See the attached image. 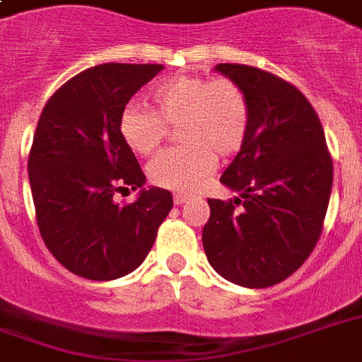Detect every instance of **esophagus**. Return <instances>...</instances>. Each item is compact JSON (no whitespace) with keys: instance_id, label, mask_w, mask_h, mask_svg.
Segmentation results:
<instances>
[{"instance_id":"esophagus-1","label":"esophagus","mask_w":362,"mask_h":362,"mask_svg":"<svg viewBox=\"0 0 362 362\" xmlns=\"http://www.w3.org/2000/svg\"><path fill=\"white\" fill-rule=\"evenodd\" d=\"M187 195H182V193H175V197H173V201H175V204L176 206H182V204L186 203L187 201Z\"/></svg>"}]
</instances>
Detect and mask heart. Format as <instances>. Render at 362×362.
I'll return each mask as SVG.
<instances>
[{"mask_svg": "<svg viewBox=\"0 0 362 362\" xmlns=\"http://www.w3.org/2000/svg\"><path fill=\"white\" fill-rule=\"evenodd\" d=\"M156 110L139 103L125 105L120 133L136 153L156 152L167 124L180 125L184 144L169 148L148 167L150 180L173 192H192L214 170L218 156L231 158L240 152L250 131V101L231 78H204L175 75L152 92Z\"/></svg>", "mask_w": 362, "mask_h": 362, "instance_id": "heart-1", "label": "heart"}]
</instances>
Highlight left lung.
I'll use <instances>...</instances> for the list:
<instances>
[{
    "instance_id": "obj_1",
    "label": "left lung",
    "mask_w": 362,
    "mask_h": 362,
    "mask_svg": "<svg viewBox=\"0 0 362 362\" xmlns=\"http://www.w3.org/2000/svg\"><path fill=\"white\" fill-rule=\"evenodd\" d=\"M250 101V131L220 182L238 193L209 199L203 229L212 269L242 287L263 289L300 269L323 231L332 159L314 107L300 90L252 65L218 64Z\"/></svg>"
}]
</instances>
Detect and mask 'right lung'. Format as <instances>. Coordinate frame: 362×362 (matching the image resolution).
I'll return each mask as SVG.
<instances>
[{"label":"right lung","mask_w":362,"mask_h":362,"mask_svg":"<svg viewBox=\"0 0 362 362\" xmlns=\"http://www.w3.org/2000/svg\"><path fill=\"white\" fill-rule=\"evenodd\" d=\"M159 64H101L67 81L48 99L30 158L37 226L54 257L86 280L129 274L152 250L173 195L142 187L146 176L120 133V115L152 81ZM135 204L114 195L138 189Z\"/></svg>","instance_id":"right-lung-1"}]
</instances>
